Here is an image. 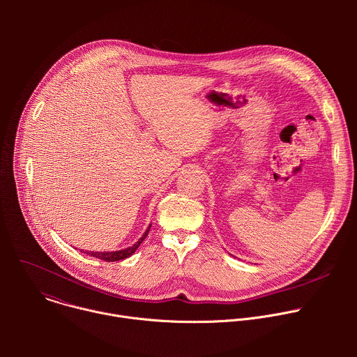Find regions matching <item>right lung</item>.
<instances>
[{
	"label": "right lung",
	"mask_w": 357,
	"mask_h": 357,
	"mask_svg": "<svg viewBox=\"0 0 357 357\" xmlns=\"http://www.w3.org/2000/svg\"><path fill=\"white\" fill-rule=\"evenodd\" d=\"M151 229V225L148 226V229L145 230V233L142 234L141 238H138V241L131 245V247H127L124 250H117V251H86V254H89V256L91 257H96L98 260H103V261H120V260H124L130 256H132V254L135 252V250L139 247V244L145 240V237L148 236V231Z\"/></svg>",
	"instance_id": "1"
}]
</instances>
